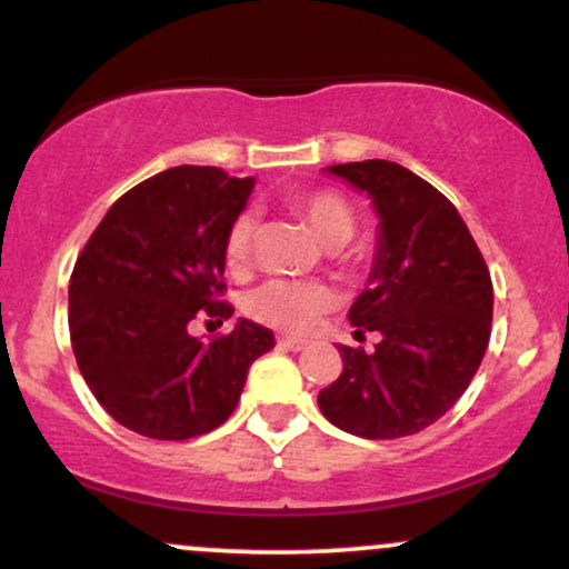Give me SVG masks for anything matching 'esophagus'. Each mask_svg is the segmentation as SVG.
<instances>
[{
	"label": "esophagus",
	"mask_w": 569,
	"mask_h": 569,
	"mask_svg": "<svg viewBox=\"0 0 569 569\" xmlns=\"http://www.w3.org/2000/svg\"><path fill=\"white\" fill-rule=\"evenodd\" d=\"M278 348L299 352V350L307 348V342H305V339H297V337H278Z\"/></svg>",
	"instance_id": "esophagus-1"
}]
</instances>
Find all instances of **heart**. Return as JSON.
<instances>
[{
  "label": "heart",
  "mask_w": 569,
  "mask_h": 569,
  "mask_svg": "<svg viewBox=\"0 0 569 569\" xmlns=\"http://www.w3.org/2000/svg\"><path fill=\"white\" fill-rule=\"evenodd\" d=\"M293 211L302 217L323 246L337 248L350 240L356 230L352 208L335 192H307L291 200ZM253 238V217L240 213L227 232V262L240 267L248 259ZM335 297L321 283L302 280H270L248 293L246 307L257 321L278 326L286 331H310L318 318L329 310Z\"/></svg>",
  "instance_id": "1"
}]
</instances>
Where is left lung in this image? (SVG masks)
<instances>
[{
    "label": "left lung",
    "instance_id": "8db88e82",
    "mask_svg": "<svg viewBox=\"0 0 569 569\" xmlns=\"http://www.w3.org/2000/svg\"><path fill=\"white\" fill-rule=\"evenodd\" d=\"M371 200L377 246L367 286L350 305L356 337L345 369L318 393L323 417L361 439H401L433 426L479 371L492 329V280L457 208L390 160L323 168Z\"/></svg>",
    "mask_w": 569,
    "mask_h": 569
}]
</instances>
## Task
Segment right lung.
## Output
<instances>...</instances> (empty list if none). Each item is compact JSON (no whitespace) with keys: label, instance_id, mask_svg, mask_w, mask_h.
Instances as JSON below:
<instances>
[{"label":"right lung","instance_id":"obj_1","mask_svg":"<svg viewBox=\"0 0 569 569\" xmlns=\"http://www.w3.org/2000/svg\"><path fill=\"white\" fill-rule=\"evenodd\" d=\"M253 176L179 166L122 194L90 234L69 280L77 367L103 409L133 433L184 441L219 428L238 407L248 369L276 348L264 326L238 318L202 342L189 321L230 318L227 232Z\"/></svg>","mask_w":569,"mask_h":569}]
</instances>
